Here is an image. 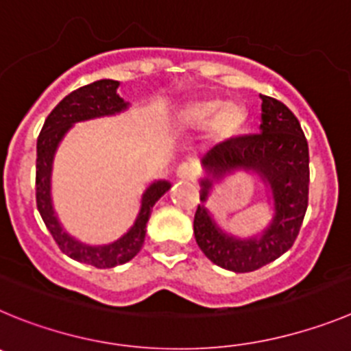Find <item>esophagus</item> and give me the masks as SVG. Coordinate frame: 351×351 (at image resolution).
Instances as JSON below:
<instances>
[{"label":"esophagus","mask_w":351,"mask_h":351,"mask_svg":"<svg viewBox=\"0 0 351 351\" xmlns=\"http://www.w3.org/2000/svg\"><path fill=\"white\" fill-rule=\"evenodd\" d=\"M176 176L182 180H192L195 176V166L191 162L180 164L178 169H176Z\"/></svg>","instance_id":"1"}]
</instances>
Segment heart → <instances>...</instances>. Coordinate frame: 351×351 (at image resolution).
I'll list each match as a JSON object with an SVG mask.
<instances>
[{
  "instance_id": "obj_1",
  "label": "heart",
  "mask_w": 351,
  "mask_h": 351,
  "mask_svg": "<svg viewBox=\"0 0 351 351\" xmlns=\"http://www.w3.org/2000/svg\"><path fill=\"white\" fill-rule=\"evenodd\" d=\"M248 112L241 103H223L219 97H201L183 106L178 121L183 128L201 129L210 125L215 141H229L245 129Z\"/></svg>"
}]
</instances>
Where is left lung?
I'll return each instance as SVG.
<instances>
[{
  "instance_id": "1",
  "label": "left lung",
  "mask_w": 351,
  "mask_h": 351,
  "mask_svg": "<svg viewBox=\"0 0 351 351\" xmlns=\"http://www.w3.org/2000/svg\"><path fill=\"white\" fill-rule=\"evenodd\" d=\"M258 134L236 136L215 145L203 157L208 178L201 180V201H206L213 180L230 173L255 171L269 183L274 219L261 238L227 236L211 220L204 204L194 215L199 248L213 264L234 273H250L276 261L293 245L308 208L309 152L298 117L282 101L262 96Z\"/></svg>"
}]
</instances>
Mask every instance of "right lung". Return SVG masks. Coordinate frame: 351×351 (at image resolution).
Wrapping results in <instances>:
<instances>
[{
	"label": "right lung",
	"mask_w": 351,
	"mask_h": 351,
	"mask_svg": "<svg viewBox=\"0 0 351 351\" xmlns=\"http://www.w3.org/2000/svg\"><path fill=\"white\" fill-rule=\"evenodd\" d=\"M119 82L117 80H97L80 89L69 93L47 117L40 136L36 141V206L47 229L50 230L53 241L73 261L90 264L97 269L115 267L119 264H125L141 250L147 232V222L150 219V211L154 204L169 191L168 182H154L145 191L141 199V210L136 222L131 227L128 234L122 236L119 241L106 246H87L73 239L62 230L58 217L53 215L52 199H50V171H52V159L56 154L59 141L62 140L64 132L75 122L87 121L94 117L113 115L128 108L117 94Z\"/></svg>",
	"instance_id": "right-lung-1"
}]
</instances>
